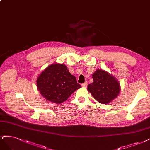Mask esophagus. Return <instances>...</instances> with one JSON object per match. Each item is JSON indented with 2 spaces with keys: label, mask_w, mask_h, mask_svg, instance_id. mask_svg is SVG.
I'll list each match as a JSON object with an SVG mask.
<instances>
[{
  "label": "esophagus",
  "mask_w": 150,
  "mask_h": 150,
  "mask_svg": "<svg viewBox=\"0 0 150 150\" xmlns=\"http://www.w3.org/2000/svg\"><path fill=\"white\" fill-rule=\"evenodd\" d=\"M87 82H85L84 84H82L81 86H82V87H86L87 86Z\"/></svg>",
  "instance_id": "obj_1"
}]
</instances>
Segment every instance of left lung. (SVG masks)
Masks as SVG:
<instances>
[{"instance_id": "left-lung-1", "label": "left lung", "mask_w": 150, "mask_h": 150, "mask_svg": "<svg viewBox=\"0 0 150 150\" xmlns=\"http://www.w3.org/2000/svg\"><path fill=\"white\" fill-rule=\"evenodd\" d=\"M92 78L93 82L87 86V90L97 102L107 104L118 96L120 86L114 76L105 71L97 69L92 74Z\"/></svg>"}]
</instances>
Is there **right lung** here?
<instances>
[{
    "label": "right lung",
    "mask_w": 150,
    "mask_h": 150,
    "mask_svg": "<svg viewBox=\"0 0 150 150\" xmlns=\"http://www.w3.org/2000/svg\"><path fill=\"white\" fill-rule=\"evenodd\" d=\"M37 89L47 100L61 104L81 87L64 64L48 66L37 78Z\"/></svg>",
    "instance_id": "1"
}]
</instances>
